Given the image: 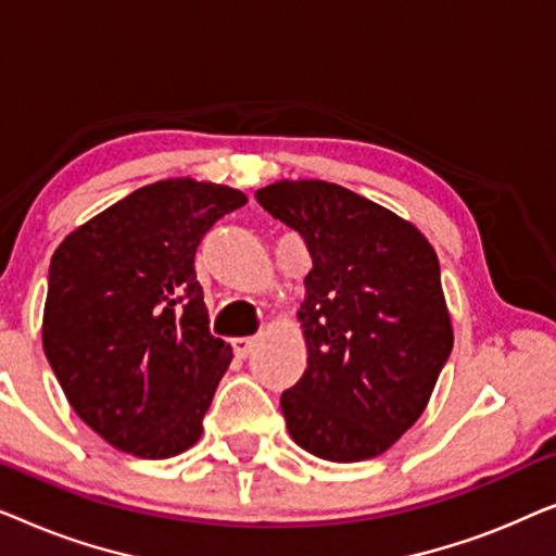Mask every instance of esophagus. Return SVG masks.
<instances>
[{
    "label": "esophagus",
    "instance_id": "34e87169",
    "mask_svg": "<svg viewBox=\"0 0 556 556\" xmlns=\"http://www.w3.org/2000/svg\"><path fill=\"white\" fill-rule=\"evenodd\" d=\"M255 344H257L255 337H238L232 339V352L235 356H240V359H245V356L255 349Z\"/></svg>",
    "mask_w": 556,
    "mask_h": 556
}]
</instances>
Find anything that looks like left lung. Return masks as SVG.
<instances>
[{"label": "left lung", "instance_id": "left-lung-1", "mask_svg": "<svg viewBox=\"0 0 556 556\" xmlns=\"http://www.w3.org/2000/svg\"><path fill=\"white\" fill-rule=\"evenodd\" d=\"M306 242L299 318L308 367L280 394L288 432L324 460L375 458L417 422L453 349L440 263L425 235L321 179L255 192Z\"/></svg>", "mask_w": 556, "mask_h": 556}]
</instances>
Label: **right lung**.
Listing matches in <instances>:
<instances>
[{"label": "right lung", "instance_id": "obj_1", "mask_svg": "<svg viewBox=\"0 0 556 556\" xmlns=\"http://www.w3.org/2000/svg\"><path fill=\"white\" fill-rule=\"evenodd\" d=\"M248 197L164 179L60 242L50 263L42 346L67 402L105 443L172 458L202 435L232 349L210 333L194 253Z\"/></svg>", "mask_w": 556, "mask_h": 556}]
</instances>
